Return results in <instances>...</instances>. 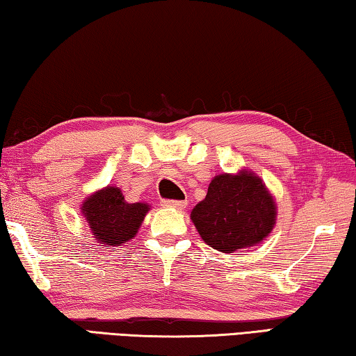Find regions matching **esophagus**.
I'll list each match as a JSON object with an SVG mask.
<instances>
[{
    "instance_id": "esophagus-1",
    "label": "esophagus",
    "mask_w": 356,
    "mask_h": 356,
    "mask_svg": "<svg viewBox=\"0 0 356 356\" xmlns=\"http://www.w3.org/2000/svg\"><path fill=\"white\" fill-rule=\"evenodd\" d=\"M163 204L166 207H171V209H176V210H184L186 207L185 201H163Z\"/></svg>"
}]
</instances>
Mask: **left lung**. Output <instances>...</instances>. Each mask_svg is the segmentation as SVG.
Returning <instances> with one entry per match:
<instances>
[{
	"instance_id": "obj_1",
	"label": "left lung",
	"mask_w": 356,
	"mask_h": 356,
	"mask_svg": "<svg viewBox=\"0 0 356 356\" xmlns=\"http://www.w3.org/2000/svg\"><path fill=\"white\" fill-rule=\"evenodd\" d=\"M276 215L275 197L262 179L250 170H240L215 176L190 218L207 245L221 252H234L267 238Z\"/></svg>"
}]
</instances>
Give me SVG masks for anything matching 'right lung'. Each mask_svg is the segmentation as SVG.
<instances>
[{"instance_id":"right-lung-1","label":"right lung","mask_w":356,"mask_h":356,"mask_svg":"<svg viewBox=\"0 0 356 356\" xmlns=\"http://www.w3.org/2000/svg\"><path fill=\"white\" fill-rule=\"evenodd\" d=\"M150 206L146 202L130 204L118 186L108 185L94 191L81 204V213L100 246H122L140 231Z\"/></svg>"}]
</instances>
